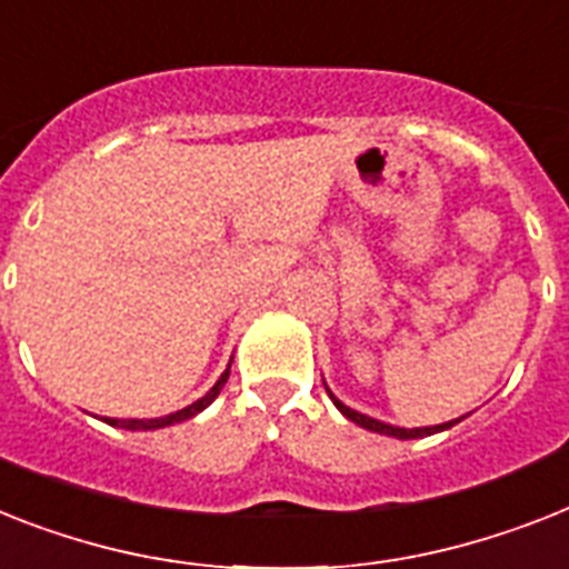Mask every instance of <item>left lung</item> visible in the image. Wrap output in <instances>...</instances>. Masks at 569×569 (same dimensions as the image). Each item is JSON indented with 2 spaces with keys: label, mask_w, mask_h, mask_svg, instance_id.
I'll return each instance as SVG.
<instances>
[{
  "label": "left lung",
  "mask_w": 569,
  "mask_h": 569,
  "mask_svg": "<svg viewBox=\"0 0 569 569\" xmlns=\"http://www.w3.org/2000/svg\"><path fill=\"white\" fill-rule=\"evenodd\" d=\"M327 395H330V400H332V403H336V409H339V412L345 415V418H348V420H353V423H359V427H362V429H371V432H380V436L400 438V441H409V438L436 436V432H445V429L456 427V423H459V420L465 418V415H461V418H456V420H447V423H436V427H415V429H406V427H391V423H382V420H377V418H368V415H362V412H357V409H350V406H345V403H341V400H339V397L332 395L330 389H327Z\"/></svg>",
  "instance_id": "obj_1"
}]
</instances>
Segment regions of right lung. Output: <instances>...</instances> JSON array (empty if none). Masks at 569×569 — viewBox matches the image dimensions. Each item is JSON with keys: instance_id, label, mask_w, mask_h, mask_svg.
Returning a JSON list of instances; mask_svg holds the SVG:
<instances>
[{"instance_id": "obj_1", "label": "right lung", "mask_w": 569, "mask_h": 569, "mask_svg": "<svg viewBox=\"0 0 569 569\" xmlns=\"http://www.w3.org/2000/svg\"><path fill=\"white\" fill-rule=\"evenodd\" d=\"M228 377H230V365L228 368H224V373H221L219 380H216V386H212L210 391H207L204 397H201V400H196V403H189L187 409H178V412H172V415H163V418H149V420H140V418H104L110 423V427H122V429H131V432H137V429H142V432H146V429H163V427H172V423H180V420H189V418H196L198 412H204L207 406L212 403V400H216V397H219V391L224 389V382H228Z\"/></svg>"}]
</instances>
